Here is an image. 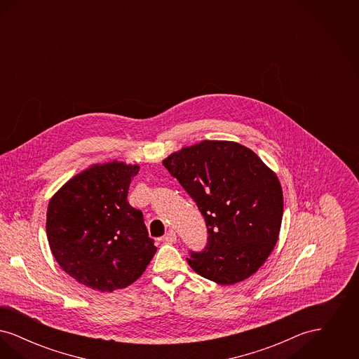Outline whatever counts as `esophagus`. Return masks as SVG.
<instances>
[{
    "mask_svg": "<svg viewBox=\"0 0 359 359\" xmlns=\"http://www.w3.org/2000/svg\"><path fill=\"white\" fill-rule=\"evenodd\" d=\"M163 241L167 242V243H175V242L177 241V236H176V233H175L173 230H170V231L163 237Z\"/></svg>",
    "mask_w": 359,
    "mask_h": 359,
    "instance_id": "34e87169",
    "label": "esophagus"
}]
</instances>
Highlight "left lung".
<instances>
[{
  "label": "left lung",
  "instance_id": "left-lung-1",
  "mask_svg": "<svg viewBox=\"0 0 359 359\" xmlns=\"http://www.w3.org/2000/svg\"><path fill=\"white\" fill-rule=\"evenodd\" d=\"M205 217L208 243L189 266L221 285L246 280L278 241L284 211L280 180L252 149L205 140L163 160Z\"/></svg>",
  "mask_w": 359,
  "mask_h": 359
}]
</instances>
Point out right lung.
I'll return each mask as SVG.
<instances>
[{
  "mask_svg": "<svg viewBox=\"0 0 359 359\" xmlns=\"http://www.w3.org/2000/svg\"><path fill=\"white\" fill-rule=\"evenodd\" d=\"M140 165L93 164L59 188L47 208V238L60 268L86 287L113 292L133 284L156 246L128 189Z\"/></svg>",
  "mask_w": 359,
  "mask_h": 359,
  "instance_id": "right-lung-1",
  "label": "right lung"
}]
</instances>
